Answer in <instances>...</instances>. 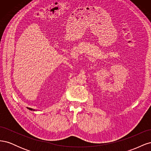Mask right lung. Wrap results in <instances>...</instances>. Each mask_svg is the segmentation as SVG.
Wrapping results in <instances>:
<instances>
[{
	"mask_svg": "<svg viewBox=\"0 0 151 151\" xmlns=\"http://www.w3.org/2000/svg\"><path fill=\"white\" fill-rule=\"evenodd\" d=\"M28 109H29V110H33V111H35V109H33L32 108H27Z\"/></svg>",
	"mask_w": 151,
	"mask_h": 151,
	"instance_id": "1",
	"label": "right lung"
}]
</instances>
